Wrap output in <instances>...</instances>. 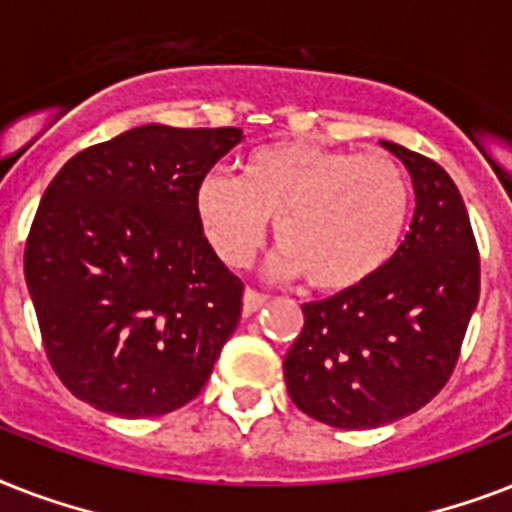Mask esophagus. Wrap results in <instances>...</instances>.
<instances>
[{
    "instance_id": "1",
    "label": "esophagus",
    "mask_w": 512,
    "mask_h": 512,
    "mask_svg": "<svg viewBox=\"0 0 512 512\" xmlns=\"http://www.w3.org/2000/svg\"><path fill=\"white\" fill-rule=\"evenodd\" d=\"M268 303V295L263 292H257V289H244V313H255L260 311L263 305Z\"/></svg>"
}]
</instances>
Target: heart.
<instances>
[{"label": "heart", "instance_id": "obj_1", "mask_svg": "<svg viewBox=\"0 0 512 512\" xmlns=\"http://www.w3.org/2000/svg\"><path fill=\"white\" fill-rule=\"evenodd\" d=\"M409 212L412 185L393 156L305 140L255 148L236 180L207 175L196 191V215L223 263L247 265L273 220V271L303 273L327 295L361 287L390 263Z\"/></svg>", "mask_w": 512, "mask_h": 512}]
</instances>
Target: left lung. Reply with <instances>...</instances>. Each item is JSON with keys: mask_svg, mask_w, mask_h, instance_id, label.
I'll use <instances>...</instances> for the list:
<instances>
[{"mask_svg": "<svg viewBox=\"0 0 512 512\" xmlns=\"http://www.w3.org/2000/svg\"><path fill=\"white\" fill-rule=\"evenodd\" d=\"M412 175L409 233L374 279L303 305L284 358L289 398L332 428L364 430L425 406L452 377L481 292L468 209L441 164L382 140Z\"/></svg>", "mask_w": 512, "mask_h": 512, "instance_id": "8db88e82", "label": "left lung"}]
</instances>
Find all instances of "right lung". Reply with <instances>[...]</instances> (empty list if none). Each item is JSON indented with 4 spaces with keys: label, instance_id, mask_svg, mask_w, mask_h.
Masks as SVG:
<instances>
[{
    "label": "right lung",
    "instance_id": "1",
    "mask_svg": "<svg viewBox=\"0 0 512 512\" xmlns=\"http://www.w3.org/2000/svg\"><path fill=\"white\" fill-rule=\"evenodd\" d=\"M236 127L146 124L71 156L28 231L23 271L44 353L76 398L159 417L199 396L241 319L244 284L196 215Z\"/></svg>",
    "mask_w": 512,
    "mask_h": 512
}]
</instances>
